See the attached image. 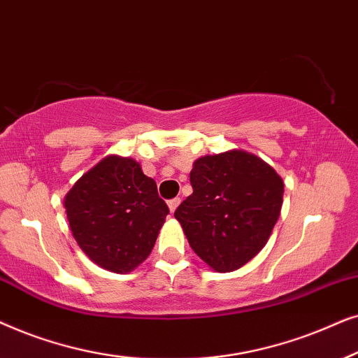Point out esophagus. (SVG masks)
Listing matches in <instances>:
<instances>
[{"label": "esophagus", "mask_w": 358, "mask_h": 358, "mask_svg": "<svg viewBox=\"0 0 358 358\" xmlns=\"http://www.w3.org/2000/svg\"><path fill=\"white\" fill-rule=\"evenodd\" d=\"M180 201H182V199L180 198H173V199H170L169 201V208H170V213H175V209L178 208V204H180Z\"/></svg>", "instance_id": "34e87169"}]
</instances>
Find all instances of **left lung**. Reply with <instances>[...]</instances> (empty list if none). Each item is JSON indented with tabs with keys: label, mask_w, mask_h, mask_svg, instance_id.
<instances>
[{
	"label": "left lung",
	"mask_w": 358,
	"mask_h": 358,
	"mask_svg": "<svg viewBox=\"0 0 358 358\" xmlns=\"http://www.w3.org/2000/svg\"><path fill=\"white\" fill-rule=\"evenodd\" d=\"M193 193L176 208L189 247L213 270L241 268L268 241L283 203V180L244 150L204 155L189 173Z\"/></svg>",
	"instance_id": "left-lung-1"
}]
</instances>
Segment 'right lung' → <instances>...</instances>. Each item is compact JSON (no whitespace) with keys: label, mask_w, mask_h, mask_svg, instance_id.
Wrapping results in <instances>:
<instances>
[{"label":"right lung","mask_w":358,"mask_h":358,"mask_svg":"<svg viewBox=\"0 0 358 358\" xmlns=\"http://www.w3.org/2000/svg\"><path fill=\"white\" fill-rule=\"evenodd\" d=\"M65 211L85 254L103 268L126 273L149 257L170 209L136 160L111 155L75 183Z\"/></svg>","instance_id":"1"}]
</instances>
